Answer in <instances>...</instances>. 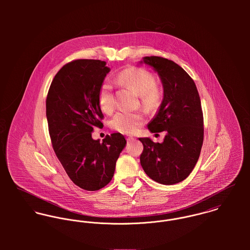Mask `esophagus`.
I'll return each instance as SVG.
<instances>
[{
  "label": "esophagus",
  "mask_w": 250,
  "mask_h": 250,
  "mask_svg": "<svg viewBox=\"0 0 250 250\" xmlns=\"http://www.w3.org/2000/svg\"><path fill=\"white\" fill-rule=\"evenodd\" d=\"M135 140H136V138L133 137V136H128V137H127V141H128V142H132V141H135Z\"/></svg>",
  "instance_id": "34e87169"
}]
</instances>
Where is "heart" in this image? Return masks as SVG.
<instances>
[{
  "instance_id": "obj_1",
  "label": "heart",
  "mask_w": 250,
  "mask_h": 250,
  "mask_svg": "<svg viewBox=\"0 0 250 250\" xmlns=\"http://www.w3.org/2000/svg\"><path fill=\"white\" fill-rule=\"evenodd\" d=\"M119 83L132 88L141 96L143 106L147 109L158 107L162 99V88L155 82L153 74L143 67L129 66L116 76ZM98 101L100 107L109 113L114 107L112 87L108 83H103L98 91ZM145 122L142 112L118 111L111 119L110 126L115 131L123 134H134Z\"/></svg>"
}]
</instances>
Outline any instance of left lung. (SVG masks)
Returning a JSON list of instances; mask_svg holds the SVG:
<instances>
[{
  "mask_svg": "<svg viewBox=\"0 0 250 250\" xmlns=\"http://www.w3.org/2000/svg\"><path fill=\"white\" fill-rule=\"evenodd\" d=\"M158 73L164 87L163 102L149 122L151 133L167 132L162 143L140 138L143 144L141 165L157 183L173 185L187 178L194 168L204 138L203 112L193 80L177 63L161 57H144Z\"/></svg>",
  "mask_w": 250,
  "mask_h": 250,
  "instance_id": "obj_1",
  "label": "left lung"
}]
</instances>
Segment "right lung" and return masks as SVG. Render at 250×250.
<instances>
[{
  "label": "right lung",
  "mask_w": 250,
  "mask_h": 250,
  "mask_svg": "<svg viewBox=\"0 0 250 250\" xmlns=\"http://www.w3.org/2000/svg\"><path fill=\"white\" fill-rule=\"evenodd\" d=\"M106 62L76 60L55 76L46 99V116L54 151L72 182L98 190L110 182L116 161L126 145L120 133L100 143L91 137L104 115L98 91L109 72Z\"/></svg>",
  "instance_id": "right-lung-1"
}]
</instances>
